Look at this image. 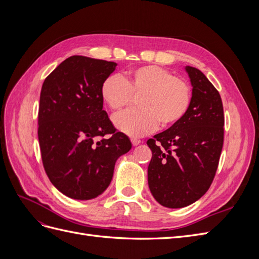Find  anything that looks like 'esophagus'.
<instances>
[{
	"instance_id": "esophagus-1",
	"label": "esophagus",
	"mask_w": 259,
	"mask_h": 259,
	"mask_svg": "<svg viewBox=\"0 0 259 259\" xmlns=\"http://www.w3.org/2000/svg\"><path fill=\"white\" fill-rule=\"evenodd\" d=\"M131 142L133 144V146H138L140 144V139H137V138H131Z\"/></svg>"
}]
</instances>
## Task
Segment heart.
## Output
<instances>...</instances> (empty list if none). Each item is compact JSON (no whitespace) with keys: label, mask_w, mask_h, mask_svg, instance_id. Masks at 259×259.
<instances>
[{"label":"heart","mask_w":259,"mask_h":259,"mask_svg":"<svg viewBox=\"0 0 259 259\" xmlns=\"http://www.w3.org/2000/svg\"><path fill=\"white\" fill-rule=\"evenodd\" d=\"M100 95L108 107L119 111L138 96V109L114 115L117 130L139 137L161 128H169L182 121L192 99L190 85L182 77L160 66L148 65L130 70L122 79L109 75L100 86Z\"/></svg>","instance_id":"b5f03b06"}]
</instances>
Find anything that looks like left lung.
Here are the masks:
<instances>
[{
    "mask_svg": "<svg viewBox=\"0 0 259 259\" xmlns=\"http://www.w3.org/2000/svg\"><path fill=\"white\" fill-rule=\"evenodd\" d=\"M192 99L184 119L147 140L152 151L148 184L161 205L192 204L209 189L224 145V107L215 86L199 69L186 67Z\"/></svg>",
    "mask_w": 259,
    "mask_h": 259,
    "instance_id": "1",
    "label": "left lung"
}]
</instances>
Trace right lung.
<instances>
[{
	"label": "right lung",
	"instance_id": "add662e5",
	"mask_svg": "<svg viewBox=\"0 0 259 259\" xmlns=\"http://www.w3.org/2000/svg\"><path fill=\"white\" fill-rule=\"evenodd\" d=\"M115 67L112 61L75 55L42 85L37 137L43 166L51 183L71 199L91 200L103 193L117 158L132 148L103 110L100 86Z\"/></svg>",
	"mask_w": 259,
	"mask_h": 259
}]
</instances>
